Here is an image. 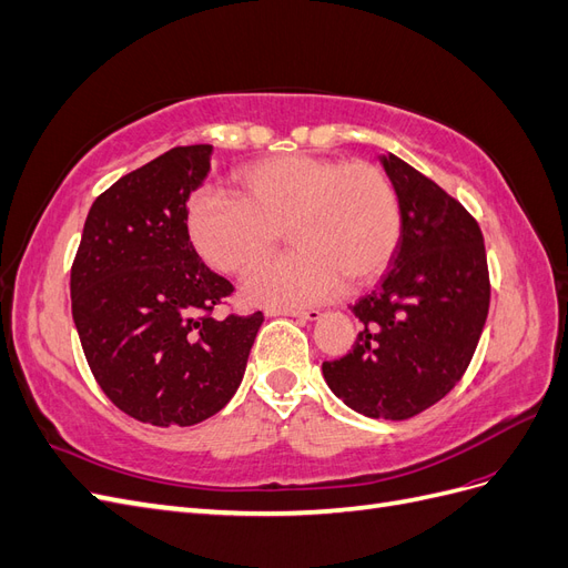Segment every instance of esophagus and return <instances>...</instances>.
Wrapping results in <instances>:
<instances>
[{
	"mask_svg": "<svg viewBox=\"0 0 568 568\" xmlns=\"http://www.w3.org/2000/svg\"><path fill=\"white\" fill-rule=\"evenodd\" d=\"M267 315H272V317H280V315L296 317V320H303V322H317L322 317L320 311H270Z\"/></svg>",
	"mask_w": 568,
	"mask_h": 568,
	"instance_id": "1",
	"label": "esophagus"
}]
</instances>
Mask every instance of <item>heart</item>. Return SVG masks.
Listing matches in <instances>:
<instances>
[{"mask_svg": "<svg viewBox=\"0 0 568 568\" xmlns=\"http://www.w3.org/2000/svg\"><path fill=\"white\" fill-rule=\"evenodd\" d=\"M236 196L201 192L186 209L196 253L222 274H246L277 248L294 251L244 284V298L296 311L338 296L346 280L379 277L398 248L400 199L379 165L307 153L270 156L234 175Z\"/></svg>", "mask_w": 568, "mask_h": 568, "instance_id": "obj_1", "label": "heart"}]
</instances>
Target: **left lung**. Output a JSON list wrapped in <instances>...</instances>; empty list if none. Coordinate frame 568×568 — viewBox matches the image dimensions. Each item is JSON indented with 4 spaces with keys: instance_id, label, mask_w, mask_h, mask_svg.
I'll return each mask as SVG.
<instances>
[{
    "instance_id": "left-lung-1",
    "label": "left lung",
    "mask_w": 568,
    "mask_h": 568,
    "mask_svg": "<svg viewBox=\"0 0 568 568\" xmlns=\"http://www.w3.org/2000/svg\"><path fill=\"white\" fill-rule=\"evenodd\" d=\"M382 168L400 199V242L382 282L351 305L353 351L324 363V382L372 419H409L453 390L484 332L490 280L478 222L403 159Z\"/></svg>"
}]
</instances>
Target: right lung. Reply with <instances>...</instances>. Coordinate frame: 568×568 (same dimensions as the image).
I'll use <instances>...</instances> for the list:
<instances>
[{
  "mask_svg": "<svg viewBox=\"0 0 568 568\" xmlns=\"http://www.w3.org/2000/svg\"><path fill=\"white\" fill-rule=\"evenodd\" d=\"M211 144L175 146L101 194L71 270L73 322L111 403L153 426H192L244 379L263 313L217 320L232 284L205 267L186 203L209 178Z\"/></svg>",
  "mask_w": 568,
  "mask_h": 568,
  "instance_id": "obj_1",
  "label": "right lung"
}]
</instances>
